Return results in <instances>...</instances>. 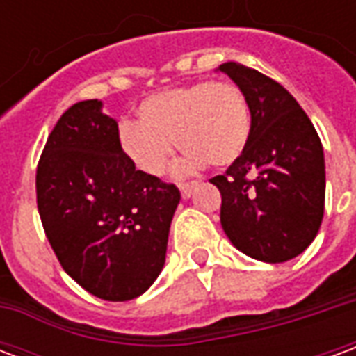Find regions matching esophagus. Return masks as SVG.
Listing matches in <instances>:
<instances>
[{"mask_svg":"<svg viewBox=\"0 0 356 356\" xmlns=\"http://www.w3.org/2000/svg\"><path fill=\"white\" fill-rule=\"evenodd\" d=\"M198 185V181H188V183H181L179 188H181V194H183V198H188L191 194H193L194 186Z\"/></svg>","mask_w":356,"mask_h":356,"instance_id":"34e87169","label":"esophagus"}]
</instances>
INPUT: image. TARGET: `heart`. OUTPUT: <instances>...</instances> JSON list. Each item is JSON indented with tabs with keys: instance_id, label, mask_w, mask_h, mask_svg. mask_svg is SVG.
I'll use <instances>...</instances> for the list:
<instances>
[{
	"instance_id": "b5f03b06",
	"label": "heart",
	"mask_w": 356,
	"mask_h": 356,
	"mask_svg": "<svg viewBox=\"0 0 356 356\" xmlns=\"http://www.w3.org/2000/svg\"><path fill=\"white\" fill-rule=\"evenodd\" d=\"M139 124L124 122L118 145L143 173L160 177L175 148L185 150L183 171L209 163L238 162L252 139L246 93L232 81H194L148 97L139 104Z\"/></svg>"
}]
</instances>
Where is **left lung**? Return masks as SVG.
Returning a JSON list of instances; mask_svg holds the SVG:
<instances>
[{
	"instance_id": "obj_1",
	"label": "left lung",
	"mask_w": 356,
	"mask_h": 356,
	"mask_svg": "<svg viewBox=\"0 0 356 356\" xmlns=\"http://www.w3.org/2000/svg\"><path fill=\"white\" fill-rule=\"evenodd\" d=\"M248 97L252 139L238 162L209 183L221 225L242 254L284 263L305 252L324 216V152L305 110L286 89L240 63L219 66Z\"/></svg>"
}]
</instances>
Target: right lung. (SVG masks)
I'll use <instances>...</instances> for the list:
<instances>
[{"label": "right lung", "mask_w": 356, "mask_h": 356, "mask_svg": "<svg viewBox=\"0 0 356 356\" xmlns=\"http://www.w3.org/2000/svg\"><path fill=\"white\" fill-rule=\"evenodd\" d=\"M35 196L60 267L95 298H139L158 278L181 193L135 170L97 99L58 118L38 162Z\"/></svg>", "instance_id": "right-lung-1"}]
</instances>
